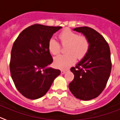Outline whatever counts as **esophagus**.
<instances>
[{"instance_id":"1","label":"esophagus","mask_w":120,"mask_h":120,"mask_svg":"<svg viewBox=\"0 0 120 120\" xmlns=\"http://www.w3.org/2000/svg\"><path fill=\"white\" fill-rule=\"evenodd\" d=\"M65 72H66V70H61V73H62V74H64V73H65Z\"/></svg>"}]
</instances>
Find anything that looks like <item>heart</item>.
<instances>
[{
	"label": "heart",
	"instance_id": "1",
	"mask_svg": "<svg viewBox=\"0 0 120 120\" xmlns=\"http://www.w3.org/2000/svg\"><path fill=\"white\" fill-rule=\"evenodd\" d=\"M62 45H67L65 55H58L54 59V64L60 69H65L75 63L76 59H82L85 56L90 49V42L85 36L79 35L70 29H65L59 35ZM48 49L52 55L60 53L61 46L54 38L48 43Z\"/></svg>",
	"mask_w": 120,
	"mask_h": 120
}]
</instances>
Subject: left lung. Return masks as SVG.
Returning a JSON list of instances; mask_svg holds the SVG:
<instances>
[{
    "mask_svg": "<svg viewBox=\"0 0 120 120\" xmlns=\"http://www.w3.org/2000/svg\"><path fill=\"white\" fill-rule=\"evenodd\" d=\"M73 30L87 38L90 49L75 67L71 68L75 77L68 86L75 97L90 100L102 93L110 76L112 62L109 46L104 37L91 27H79Z\"/></svg>",
    "mask_w": 120,
    "mask_h": 120,
    "instance_id": "left-lung-1",
    "label": "left lung"
}]
</instances>
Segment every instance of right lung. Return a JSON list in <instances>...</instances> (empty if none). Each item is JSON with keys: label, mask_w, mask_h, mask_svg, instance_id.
Wrapping results in <instances>:
<instances>
[{"label": "right lung", "mask_w": 120, "mask_h": 120, "mask_svg": "<svg viewBox=\"0 0 120 120\" xmlns=\"http://www.w3.org/2000/svg\"><path fill=\"white\" fill-rule=\"evenodd\" d=\"M61 27L34 24L24 29L14 43L9 64L11 75L18 91L29 99L44 96L61 73L59 70L47 65L53 62L49 41Z\"/></svg>", "instance_id": "right-lung-1"}]
</instances>
